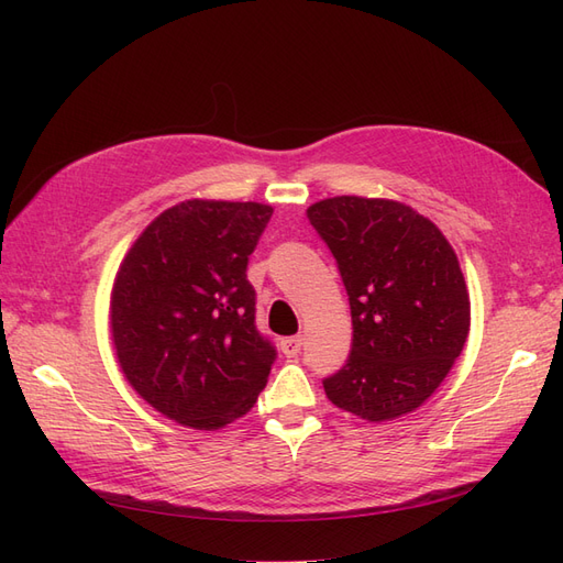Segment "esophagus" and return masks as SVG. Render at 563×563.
<instances>
[{
    "instance_id": "34e87169",
    "label": "esophagus",
    "mask_w": 563,
    "mask_h": 563,
    "mask_svg": "<svg viewBox=\"0 0 563 563\" xmlns=\"http://www.w3.org/2000/svg\"><path fill=\"white\" fill-rule=\"evenodd\" d=\"M279 347H282V352H284L286 356H296V354L300 352V347H302V338H300V335H291V338H282V343H279Z\"/></svg>"
}]
</instances>
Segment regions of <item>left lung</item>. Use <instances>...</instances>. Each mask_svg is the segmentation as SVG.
<instances>
[{"label": "left lung", "instance_id": "8db88e82", "mask_svg": "<svg viewBox=\"0 0 563 563\" xmlns=\"http://www.w3.org/2000/svg\"><path fill=\"white\" fill-rule=\"evenodd\" d=\"M308 218L338 263L352 312L347 364L323 380L368 422L416 411L444 383L470 333L457 255L430 218L395 199L331 197Z\"/></svg>", "mask_w": 563, "mask_h": 563}]
</instances>
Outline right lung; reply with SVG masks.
Masks as SVG:
<instances>
[{"label": "right lung", "instance_id": "add662e5", "mask_svg": "<svg viewBox=\"0 0 563 563\" xmlns=\"http://www.w3.org/2000/svg\"><path fill=\"white\" fill-rule=\"evenodd\" d=\"M269 203L187 199L126 251L110 296V333L129 385L185 428L220 430L263 391L275 347L255 329L249 255Z\"/></svg>", "mask_w": 563, "mask_h": 563}]
</instances>
